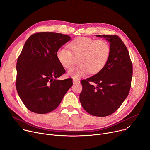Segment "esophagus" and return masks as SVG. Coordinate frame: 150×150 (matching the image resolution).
<instances>
[{
	"mask_svg": "<svg viewBox=\"0 0 150 150\" xmlns=\"http://www.w3.org/2000/svg\"><path fill=\"white\" fill-rule=\"evenodd\" d=\"M79 82V81L78 80V79H73V83H74V84H76V83H78Z\"/></svg>",
	"mask_w": 150,
	"mask_h": 150,
	"instance_id": "obj_1",
	"label": "esophagus"
}]
</instances>
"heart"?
<instances>
[{
  "label": "heart",
  "instance_id": "b5f03b06",
  "mask_svg": "<svg viewBox=\"0 0 150 150\" xmlns=\"http://www.w3.org/2000/svg\"><path fill=\"white\" fill-rule=\"evenodd\" d=\"M71 51L59 49L57 58L64 68L73 66L78 59L79 65L70 69L69 76L77 79L86 76L90 72L95 74L107 63L110 54V46L104 40H95L87 37H79L69 45Z\"/></svg>",
  "mask_w": 150,
  "mask_h": 150
}]
</instances>
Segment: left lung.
Segmentation results:
<instances>
[{
    "mask_svg": "<svg viewBox=\"0 0 150 150\" xmlns=\"http://www.w3.org/2000/svg\"><path fill=\"white\" fill-rule=\"evenodd\" d=\"M95 36L103 37L109 42L110 54L100 71L81 81L83 90L79 101L89 114L104 117L115 112L127 97L131 87L133 66L128 49L118 36Z\"/></svg>",
    "mask_w": 150,
    "mask_h": 150,
    "instance_id": "1",
    "label": "left lung"
}]
</instances>
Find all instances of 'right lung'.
<instances>
[{"label": "right lung", "instance_id": "obj_1", "mask_svg": "<svg viewBox=\"0 0 150 150\" xmlns=\"http://www.w3.org/2000/svg\"><path fill=\"white\" fill-rule=\"evenodd\" d=\"M71 37L41 32L30 36L17 62L16 89L26 107L45 114L55 110L73 84L72 79H57L65 73L57 58L58 50Z\"/></svg>", "mask_w": 150, "mask_h": 150}]
</instances>
